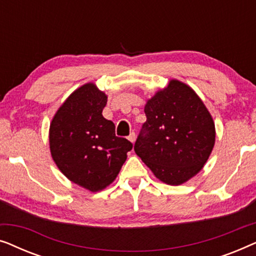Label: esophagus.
<instances>
[{
    "mask_svg": "<svg viewBox=\"0 0 256 256\" xmlns=\"http://www.w3.org/2000/svg\"><path fill=\"white\" fill-rule=\"evenodd\" d=\"M135 138H136V134L134 132H132L130 134H129V136H128V140L129 141H130L132 143H134L135 142Z\"/></svg>",
    "mask_w": 256,
    "mask_h": 256,
    "instance_id": "obj_1",
    "label": "esophagus"
}]
</instances>
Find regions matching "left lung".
Here are the masks:
<instances>
[{"mask_svg":"<svg viewBox=\"0 0 256 256\" xmlns=\"http://www.w3.org/2000/svg\"><path fill=\"white\" fill-rule=\"evenodd\" d=\"M134 150L160 180L180 185L202 169L216 142L213 118L194 90L170 80L144 107Z\"/></svg>","mask_w":256,"mask_h":256,"instance_id":"obj_1","label":"left lung"}]
</instances>
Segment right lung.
<instances>
[{
  "instance_id": "obj_1",
  "label": "right lung",
  "mask_w": 256,
  "mask_h": 256,
  "mask_svg": "<svg viewBox=\"0 0 256 256\" xmlns=\"http://www.w3.org/2000/svg\"><path fill=\"white\" fill-rule=\"evenodd\" d=\"M106 104V94L85 84L66 99L50 124L54 163L70 180L92 192L113 183L132 148L102 116Z\"/></svg>"
}]
</instances>
